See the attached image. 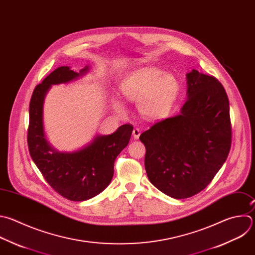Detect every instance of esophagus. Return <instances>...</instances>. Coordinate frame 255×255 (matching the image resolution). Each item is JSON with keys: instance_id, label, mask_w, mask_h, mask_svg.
<instances>
[{"instance_id": "obj_1", "label": "esophagus", "mask_w": 255, "mask_h": 255, "mask_svg": "<svg viewBox=\"0 0 255 255\" xmlns=\"http://www.w3.org/2000/svg\"><path fill=\"white\" fill-rule=\"evenodd\" d=\"M140 130L138 129V128H135L134 130H133V137L135 138V139H138L139 138V136H140Z\"/></svg>"}]
</instances>
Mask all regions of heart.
I'll list each match as a JSON object with an SVG mask.
<instances>
[{"mask_svg": "<svg viewBox=\"0 0 255 255\" xmlns=\"http://www.w3.org/2000/svg\"><path fill=\"white\" fill-rule=\"evenodd\" d=\"M180 91V84L171 73H163L156 68H143L131 73L120 83L124 99L138 102L139 112L147 119L157 120L171 111ZM113 108L125 113V106L119 100H112Z\"/></svg>", "mask_w": 255, "mask_h": 255, "instance_id": "1", "label": "heart"}]
</instances>
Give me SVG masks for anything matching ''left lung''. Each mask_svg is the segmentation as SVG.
Segmentation results:
<instances>
[{
	"label": "left lung",
	"mask_w": 255,
	"mask_h": 255,
	"mask_svg": "<svg viewBox=\"0 0 255 255\" xmlns=\"http://www.w3.org/2000/svg\"><path fill=\"white\" fill-rule=\"evenodd\" d=\"M180 113L155 123L139 139L145 145L149 181L175 199L191 197L213 179L231 146L229 101L219 81L192 70Z\"/></svg>",
	"instance_id": "8db88e82"
}]
</instances>
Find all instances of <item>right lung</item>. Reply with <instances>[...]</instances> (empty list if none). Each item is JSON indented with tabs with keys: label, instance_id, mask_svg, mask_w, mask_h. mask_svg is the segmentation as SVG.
<instances>
[{
	"label": "right lung",
	"instance_id": "obj_1",
	"mask_svg": "<svg viewBox=\"0 0 255 255\" xmlns=\"http://www.w3.org/2000/svg\"><path fill=\"white\" fill-rule=\"evenodd\" d=\"M90 66L74 72L68 66L54 70L37 85L29 107L30 155L50 186L71 201H85L101 193L111 182L114 161L128 145L133 127L122 125L114 133L97 134L74 151H60L49 142L44 127V102L53 85L68 84L86 75Z\"/></svg>",
	"mask_w": 255,
	"mask_h": 255
}]
</instances>
